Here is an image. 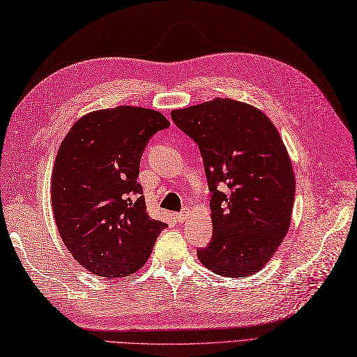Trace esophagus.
<instances>
[{"instance_id": "obj_1", "label": "esophagus", "mask_w": 357, "mask_h": 357, "mask_svg": "<svg viewBox=\"0 0 357 357\" xmlns=\"http://www.w3.org/2000/svg\"><path fill=\"white\" fill-rule=\"evenodd\" d=\"M174 218H176L178 222H183L188 218V212H178V213H174Z\"/></svg>"}]
</instances>
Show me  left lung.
I'll return each instance as SVG.
<instances>
[{
  "mask_svg": "<svg viewBox=\"0 0 357 357\" xmlns=\"http://www.w3.org/2000/svg\"><path fill=\"white\" fill-rule=\"evenodd\" d=\"M171 118L198 145L212 192L213 238L197 250L199 262L222 277L257 273L280 247L294 207V169L275 126L230 98L172 110Z\"/></svg>",
  "mask_w": 357,
  "mask_h": 357,
  "instance_id": "1",
  "label": "left lung"
}]
</instances>
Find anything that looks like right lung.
I'll return each instance as SVG.
<instances>
[{
  "label": "right lung",
  "mask_w": 357,
  "mask_h": 357,
  "mask_svg": "<svg viewBox=\"0 0 357 357\" xmlns=\"http://www.w3.org/2000/svg\"><path fill=\"white\" fill-rule=\"evenodd\" d=\"M167 127L158 110L118 106L82 116L60 144L51 177L54 220L69 253L92 274L136 273L167 227L146 213L137 181L146 144Z\"/></svg>",
  "instance_id": "1"
}]
</instances>
